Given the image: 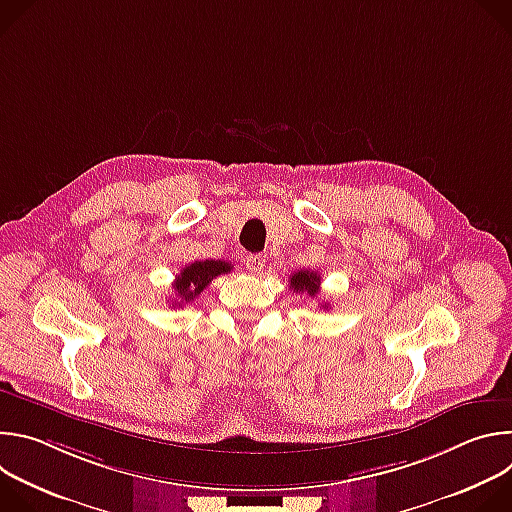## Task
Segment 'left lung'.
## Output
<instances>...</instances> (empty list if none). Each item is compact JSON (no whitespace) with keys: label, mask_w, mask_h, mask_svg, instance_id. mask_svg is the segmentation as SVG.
<instances>
[{"label":"left lung","mask_w":512,"mask_h":512,"mask_svg":"<svg viewBox=\"0 0 512 512\" xmlns=\"http://www.w3.org/2000/svg\"><path fill=\"white\" fill-rule=\"evenodd\" d=\"M231 265L221 261V259H204V261H194L188 263L180 275H176V281L172 283L176 296H178V306H182L184 302H192L196 296H200V291H204L208 287V283L212 279H216L218 275L229 273ZM172 306H176V300L172 302Z\"/></svg>","instance_id":"8db88e82"}]
</instances>
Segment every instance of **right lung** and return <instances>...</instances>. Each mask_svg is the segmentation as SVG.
<instances>
[{
    "label": "right lung",
    "instance_id": "1",
    "mask_svg": "<svg viewBox=\"0 0 512 512\" xmlns=\"http://www.w3.org/2000/svg\"><path fill=\"white\" fill-rule=\"evenodd\" d=\"M289 287L294 291H308L310 296H316L320 291V275L314 271H308V269L296 271L294 275H291ZM324 308H328V306H324Z\"/></svg>",
    "mask_w": 512,
    "mask_h": 512
}]
</instances>
